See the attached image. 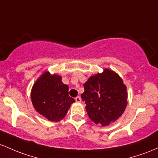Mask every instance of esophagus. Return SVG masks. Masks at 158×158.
Returning a JSON list of instances; mask_svg holds the SVG:
<instances>
[{
	"instance_id": "esophagus-1",
	"label": "esophagus",
	"mask_w": 158,
	"mask_h": 158,
	"mask_svg": "<svg viewBox=\"0 0 158 158\" xmlns=\"http://www.w3.org/2000/svg\"><path fill=\"white\" fill-rule=\"evenodd\" d=\"M75 101L77 102V103H81V98L80 96H77L75 98Z\"/></svg>"
}]
</instances>
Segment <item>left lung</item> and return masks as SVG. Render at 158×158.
I'll use <instances>...</instances> for the list:
<instances>
[{
    "instance_id": "1",
    "label": "left lung",
    "mask_w": 158,
    "mask_h": 158,
    "mask_svg": "<svg viewBox=\"0 0 158 158\" xmlns=\"http://www.w3.org/2000/svg\"><path fill=\"white\" fill-rule=\"evenodd\" d=\"M84 87L81 98L94 123L106 126L116 121L124 113L127 104V87L113 70L104 69L102 73L91 76Z\"/></svg>"
}]
</instances>
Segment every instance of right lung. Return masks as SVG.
Returning a JSON list of instances; mask_svg holds the SVG:
<instances>
[{"label": "right lung", "mask_w": 158, "mask_h": 158, "mask_svg": "<svg viewBox=\"0 0 158 158\" xmlns=\"http://www.w3.org/2000/svg\"><path fill=\"white\" fill-rule=\"evenodd\" d=\"M31 102L36 112L56 122L65 117L75 101L69 95V86L62 82L61 76L46 71L32 87Z\"/></svg>", "instance_id": "1"}]
</instances>
